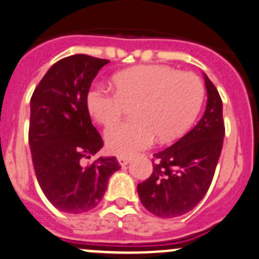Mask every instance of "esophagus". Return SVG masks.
Returning <instances> with one entry per match:
<instances>
[{
	"label": "esophagus",
	"instance_id": "34e87169",
	"mask_svg": "<svg viewBox=\"0 0 259 259\" xmlns=\"http://www.w3.org/2000/svg\"><path fill=\"white\" fill-rule=\"evenodd\" d=\"M118 162H119L120 165H127L128 162H130V157H125V156H118Z\"/></svg>",
	"mask_w": 259,
	"mask_h": 259
}]
</instances>
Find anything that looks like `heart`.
<instances>
[{"label":"heart","mask_w":259,"mask_h":259,"mask_svg":"<svg viewBox=\"0 0 259 259\" xmlns=\"http://www.w3.org/2000/svg\"><path fill=\"white\" fill-rule=\"evenodd\" d=\"M114 90L94 83L86 94V107L98 123L113 124L125 107L134 105V120L112 125L105 134L108 151L132 156L154 144L182 136L191 127L205 99V86L191 72L166 66H141L117 73Z\"/></svg>","instance_id":"b5f03b06"}]
</instances>
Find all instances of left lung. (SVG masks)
I'll return each instance as SVG.
<instances>
[{
  "instance_id": "8db88e82",
  "label": "left lung",
  "mask_w": 259,
  "mask_h": 259,
  "mask_svg": "<svg viewBox=\"0 0 259 259\" xmlns=\"http://www.w3.org/2000/svg\"><path fill=\"white\" fill-rule=\"evenodd\" d=\"M205 82L207 105L203 117L176 144L154 155L151 176L137 186L144 207L159 218H177L193 210L212 182L225 124L218 89L206 75Z\"/></svg>"
}]
</instances>
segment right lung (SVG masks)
Masks as SVG:
<instances>
[{"mask_svg":"<svg viewBox=\"0 0 259 259\" xmlns=\"http://www.w3.org/2000/svg\"><path fill=\"white\" fill-rule=\"evenodd\" d=\"M108 62L88 54L62 58L31 95L29 145L34 171L48 201L63 212L82 213L97 207L109 177L120 169L114 156L83 162L103 147L86 94Z\"/></svg>","mask_w":259,"mask_h":259,"instance_id":"right-lung-1","label":"right lung"}]
</instances>
